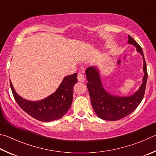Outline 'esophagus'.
<instances>
[{
  "label": "esophagus",
  "instance_id": "esophagus-1",
  "mask_svg": "<svg viewBox=\"0 0 156 156\" xmlns=\"http://www.w3.org/2000/svg\"><path fill=\"white\" fill-rule=\"evenodd\" d=\"M77 80L79 81H81V82H83L85 80V77H84L83 75L81 73H78Z\"/></svg>",
  "mask_w": 156,
  "mask_h": 156
}]
</instances>
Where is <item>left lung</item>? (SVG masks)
Segmentation results:
<instances>
[{"label": "left lung", "mask_w": 156, "mask_h": 156, "mask_svg": "<svg viewBox=\"0 0 156 156\" xmlns=\"http://www.w3.org/2000/svg\"><path fill=\"white\" fill-rule=\"evenodd\" d=\"M128 43L136 46L143 58L144 76L143 83L138 90L129 97H116L109 94L103 88L99 72L96 67L90 66L86 70L88 87L92 106L94 112L105 121H117L132 113L143 100L147 80V70L144 54L140 46L128 35Z\"/></svg>", "instance_id": "8db88e82"}]
</instances>
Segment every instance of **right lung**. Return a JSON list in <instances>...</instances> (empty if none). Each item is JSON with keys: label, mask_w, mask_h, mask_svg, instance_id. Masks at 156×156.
Returning <instances> with one entry per match:
<instances>
[{"label": "right lung", "mask_w": 156, "mask_h": 156, "mask_svg": "<svg viewBox=\"0 0 156 156\" xmlns=\"http://www.w3.org/2000/svg\"><path fill=\"white\" fill-rule=\"evenodd\" d=\"M77 82V73L65 76L57 90L44 99L31 101L16 93L10 81L13 97L19 106L33 118L43 122L61 119L70 108L73 102L74 85Z\"/></svg>", "instance_id": "obj_1"}]
</instances>
